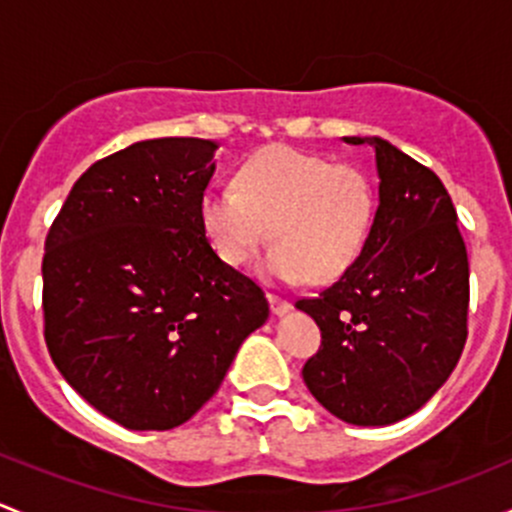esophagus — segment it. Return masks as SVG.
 <instances>
[{"instance_id": "obj_1", "label": "esophagus", "mask_w": 512, "mask_h": 512, "mask_svg": "<svg viewBox=\"0 0 512 512\" xmlns=\"http://www.w3.org/2000/svg\"><path fill=\"white\" fill-rule=\"evenodd\" d=\"M267 299H270L272 314H285V312H289V309H292V302H289V299H285V297H280V294L270 292V294H267Z\"/></svg>"}]
</instances>
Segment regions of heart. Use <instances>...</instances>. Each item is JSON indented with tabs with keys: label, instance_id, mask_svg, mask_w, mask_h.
<instances>
[{
	"label": "heart",
	"instance_id": "heart-1",
	"mask_svg": "<svg viewBox=\"0 0 512 512\" xmlns=\"http://www.w3.org/2000/svg\"><path fill=\"white\" fill-rule=\"evenodd\" d=\"M374 218L369 178L352 163L265 148L237 170V188L215 185L200 220L215 255L230 267L255 257L267 235L262 272L277 282L334 280L354 265Z\"/></svg>",
	"mask_w": 512,
	"mask_h": 512
}]
</instances>
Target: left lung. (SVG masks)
Here are the masks:
<instances>
[{"mask_svg": "<svg viewBox=\"0 0 512 512\" xmlns=\"http://www.w3.org/2000/svg\"><path fill=\"white\" fill-rule=\"evenodd\" d=\"M371 143L379 208L356 262L317 297L297 299L322 332L302 376L314 399L354 426L421 409L451 376L468 337V252L438 175L381 138Z\"/></svg>", "mask_w": 512, "mask_h": 512, "instance_id": "8db88e82", "label": "left lung"}]
</instances>
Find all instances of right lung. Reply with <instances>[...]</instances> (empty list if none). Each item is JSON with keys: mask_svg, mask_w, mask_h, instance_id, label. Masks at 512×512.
I'll use <instances>...</instances> for the list:
<instances>
[{"mask_svg": "<svg viewBox=\"0 0 512 512\" xmlns=\"http://www.w3.org/2000/svg\"><path fill=\"white\" fill-rule=\"evenodd\" d=\"M218 143L153 138L96 160L44 242V339L56 369L131 431L188 421L270 314L205 237Z\"/></svg>", "mask_w": 512, "mask_h": 512, "instance_id": "1", "label": "right lung"}]
</instances>
